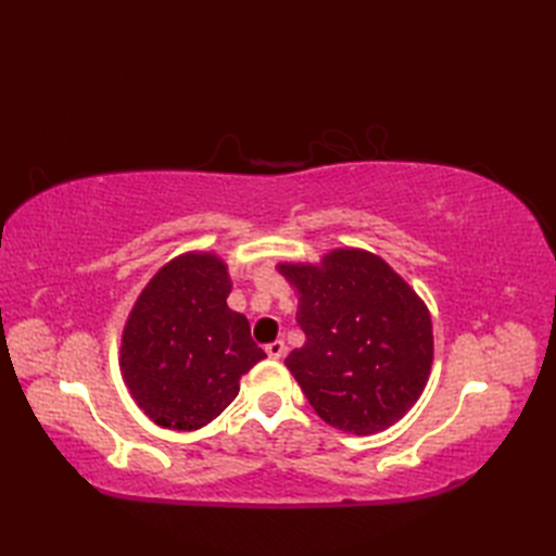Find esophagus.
Wrapping results in <instances>:
<instances>
[{
    "label": "esophagus",
    "instance_id": "1",
    "mask_svg": "<svg viewBox=\"0 0 556 556\" xmlns=\"http://www.w3.org/2000/svg\"><path fill=\"white\" fill-rule=\"evenodd\" d=\"M285 350H288V348H285L282 341H274V343L266 345V355L271 359H280V357H285Z\"/></svg>",
    "mask_w": 556,
    "mask_h": 556
}]
</instances>
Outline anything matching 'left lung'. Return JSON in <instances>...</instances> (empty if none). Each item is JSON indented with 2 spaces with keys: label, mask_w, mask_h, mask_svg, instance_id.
<instances>
[{
  "label": "left lung",
  "mask_w": 556,
  "mask_h": 556,
  "mask_svg": "<svg viewBox=\"0 0 556 556\" xmlns=\"http://www.w3.org/2000/svg\"><path fill=\"white\" fill-rule=\"evenodd\" d=\"M299 294L306 343L285 366L327 425L371 435L406 415L433 362L431 315L382 257L331 250L319 264H278Z\"/></svg>",
  "instance_id": "left-lung-1"
}]
</instances>
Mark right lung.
Here are the masks:
<instances>
[{"label":"right lung","instance_id":"right-lung-1","mask_svg":"<svg viewBox=\"0 0 556 556\" xmlns=\"http://www.w3.org/2000/svg\"><path fill=\"white\" fill-rule=\"evenodd\" d=\"M231 280L215 252H185L150 278L121 345V371L155 425L194 431L220 415L241 376L264 359L245 315L227 306Z\"/></svg>","mask_w":556,"mask_h":556}]
</instances>
